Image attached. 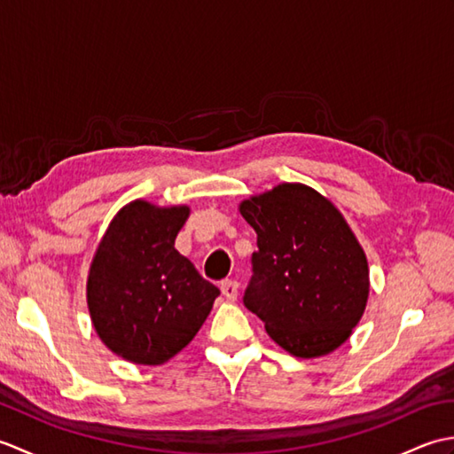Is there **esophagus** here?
I'll return each instance as SVG.
<instances>
[{
	"label": "esophagus",
	"mask_w": 454,
	"mask_h": 454,
	"mask_svg": "<svg viewBox=\"0 0 454 454\" xmlns=\"http://www.w3.org/2000/svg\"><path fill=\"white\" fill-rule=\"evenodd\" d=\"M220 291H222V296H224L228 302H234L238 298V283L236 281H224L220 285Z\"/></svg>",
	"instance_id": "1"
}]
</instances>
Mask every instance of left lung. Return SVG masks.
<instances>
[{
	"label": "left lung",
	"mask_w": 454,
	"mask_h": 454,
	"mask_svg": "<svg viewBox=\"0 0 454 454\" xmlns=\"http://www.w3.org/2000/svg\"><path fill=\"white\" fill-rule=\"evenodd\" d=\"M239 212L257 234L247 310L294 356L337 349L369 298V265L341 212L301 183L247 199Z\"/></svg>",
	"instance_id": "obj_1"
}]
</instances>
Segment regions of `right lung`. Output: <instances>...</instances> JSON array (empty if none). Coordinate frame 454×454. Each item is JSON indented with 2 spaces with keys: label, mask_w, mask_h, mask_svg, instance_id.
Returning <instances> with one entry per match:
<instances>
[{
  "label": "right lung",
  "mask_w": 454,
  "mask_h": 454,
  "mask_svg": "<svg viewBox=\"0 0 454 454\" xmlns=\"http://www.w3.org/2000/svg\"><path fill=\"white\" fill-rule=\"evenodd\" d=\"M187 207L134 200L119 210L93 257L88 306L101 341L122 359L161 364L189 345L218 288L176 249Z\"/></svg>",
  "instance_id": "add662e5"
}]
</instances>
